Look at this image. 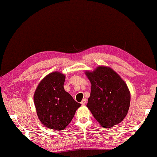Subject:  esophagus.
<instances>
[{
    "label": "esophagus",
    "instance_id": "esophagus-1",
    "mask_svg": "<svg viewBox=\"0 0 157 157\" xmlns=\"http://www.w3.org/2000/svg\"><path fill=\"white\" fill-rule=\"evenodd\" d=\"M86 103V99H83L82 101V102H81V104H82V105H85V104Z\"/></svg>",
    "mask_w": 157,
    "mask_h": 157
}]
</instances>
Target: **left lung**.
I'll return each mask as SVG.
<instances>
[{
    "label": "left lung",
    "instance_id": "8db88e82",
    "mask_svg": "<svg viewBox=\"0 0 157 157\" xmlns=\"http://www.w3.org/2000/svg\"><path fill=\"white\" fill-rule=\"evenodd\" d=\"M85 74L91 83L86 107L102 127L109 128L120 124L128 113L131 94L124 81L107 67H98Z\"/></svg>",
    "mask_w": 157,
    "mask_h": 157
}]
</instances>
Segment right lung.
I'll return each instance as SVG.
<instances>
[{
    "mask_svg": "<svg viewBox=\"0 0 157 157\" xmlns=\"http://www.w3.org/2000/svg\"><path fill=\"white\" fill-rule=\"evenodd\" d=\"M65 80L63 74L52 72L40 81L33 96L40 122L48 128L56 131L65 129L81 106L64 89Z\"/></svg>",
    "mask_w": 157,
    "mask_h": 157,
    "instance_id": "add662e5",
    "label": "right lung"
}]
</instances>
